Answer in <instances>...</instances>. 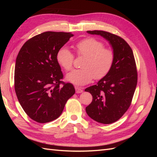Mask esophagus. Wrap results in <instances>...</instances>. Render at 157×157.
Listing matches in <instances>:
<instances>
[{"instance_id": "34e87169", "label": "esophagus", "mask_w": 157, "mask_h": 157, "mask_svg": "<svg viewBox=\"0 0 157 157\" xmlns=\"http://www.w3.org/2000/svg\"><path fill=\"white\" fill-rule=\"evenodd\" d=\"M75 88V92L76 93H78V94H79V93H82L83 92V90L81 88L78 87V86H76Z\"/></svg>"}]
</instances>
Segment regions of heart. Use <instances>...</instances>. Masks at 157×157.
Wrapping results in <instances>:
<instances>
[{
	"instance_id": "b5f03b06",
	"label": "heart",
	"mask_w": 157,
	"mask_h": 157,
	"mask_svg": "<svg viewBox=\"0 0 157 157\" xmlns=\"http://www.w3.org/2000/svg\"><path fill=\"white\" fill-rule=\"evenodd\" d=\"M75 49L79 56H85L81 69L73 70L66 76L67 80L75 86H84L93 79H101L111 71L115 59L111 49L104 47V44L94 38H87L76 43ZM56 61L65 71L73 67L74 55L67 46H61L56 52Z\"/></svg>"
}]
</instances>
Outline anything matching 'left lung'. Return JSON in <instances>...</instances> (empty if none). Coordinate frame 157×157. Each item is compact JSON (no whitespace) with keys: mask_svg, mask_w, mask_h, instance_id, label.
Segmentation results:
<instances>
[{"mask_svg":"<svg viewBox=\"0 0 157 157\" xmlns=\"http://www.w3.org/2000/svg\"><path fill=\"white\" fill-rule=\"evenodd\" d=\"M87 32L105 38L115 55L108 74L96 85L85 89L92 96V102L86 108L88 115L98 123L110 124L121 118L131 105L138 81L134 53L126 41L118 36L101 30Z\"/></svg>","mask_w":157,"mask_h":157,"instance_id":"1","label":"left lung"}]
</instances>
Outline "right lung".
<instances>
[{
    "label": "right lung",
    "instance_id": "obj_1",
    "mask_svg": "<svg viewBox=\"0 0 157 157\" xmlns=\"http://www.w3.org/2000/svg\"><path fill=\"white\" fill-rule=\"evenodd\" d=\"M73 36L70 32H46L23 45L15 67V90L20 105L34 121L44 123L61 115L67 100L75 94L63 75L56 55Z\"/></svg>",
    "mask_w": 157,
    "mask_h": 157
}]
</instances>
